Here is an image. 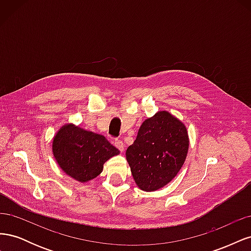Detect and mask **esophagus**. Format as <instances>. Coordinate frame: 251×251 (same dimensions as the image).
Masks as SVG:
<instances>
[{"mask_svg": "<svg viewBox=\"0 0 251 251\" xmlns=\"http://www.w3.org/2000/svg\"><path fill=\"white\" fill-rule=\"evenodd\" d=\"M114 144H115V147L120 151H125V143L119 140V139H116L115 141H114Z\"/></svg>", "mask_w": 251, "mask_h": 251, "instance_id": "1", "label": "esophagus"}]
</instances>
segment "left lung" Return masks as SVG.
<instances>
[{
    "label": "left lung",
    "instance_id": "left-lung-1",
    "mask_svg": "<svg viewBox=\"0 0 251 251\" xmlns=\"http://www.w3.org/2000/svg\"><path fill=\"white\" fill-rule=\"evenodd\" d=\"M187 151L185 126L169 112L161 111L143 121L126 157L136 184L142 191L153 192L175 178Z\"/></svg>",
    "mask_w": 251,
    "mask_h": 251
}]
</instances>
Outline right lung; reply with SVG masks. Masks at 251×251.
<instances>
[{"instance_id": "obj_1", "label": "right lung", "mask_w": 251, "mask_h": 251, "mask_svg": "<svg viewBox=\"0 0 251 251\" xmlns=\"http://www.w3.org/2000/svg\"><path fill=\"white\" fill-rule=\"evenodd\" d=\"M52 151L59 168L79 182L96 178L102 172L103 163L119 154L104 136L73 125L64 126L57 132Z\"/></svg>"}]
</instances>
